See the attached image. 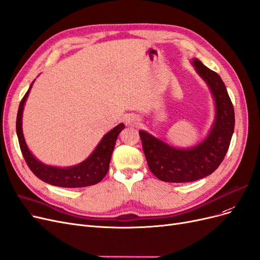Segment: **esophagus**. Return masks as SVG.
<instances>
[{
  "label": "esophagus",
  "instance_id": "34e87169",
  "mask_svg": "<svg viewBox=\"0 0 260 260\" xmlns=\"http://www.w3.org/2000/svg\"><path fill=\"white\" fill-rule=\"evenodd\" d=\"M125 124L132 127H138L140 124V118L136 114H128L125 116Z\"/></svg>",
  "mask_w": 260,
  "mask_h": 260
}]
</instances>
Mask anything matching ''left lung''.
<instances>
[{"mask_svg":"<svg viewBox=\"0 0 260 260\" xmlns=\"http://www.w3.org/2000/svg\"><path fill=\"white\" fill-rule=\"evenodd\" d=\"M211 90L215 120L207 136L190 148H176L139 131L142 149L152 174L166 182H190L211 175L227 153L234 131V110L221 78L197 58L191 61Z\"/></svg>","mask_w":260,"mask_h":260,"instance_id":"8db88e82","label":"left lung"}]
</instances>
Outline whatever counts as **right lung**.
Returning <instances> with one entry per match:
<instances>
[{
    "mask_svg": "<svg viewBox=\"0 0 260 260\" xmlns=\"http://www.w3.org/2000/svg\"><path fill=\"white\" fill-rule=\"evenodd\" d=\"M32 84L30 85L26 95L23 96L20 102L17 113V120H16V132H17L20 150L29 169L41 180L49 183V185L62 188L88 187L96 185L99 181H102L108 173L109 164H110L116 138H118L119 134L124 129L125 125L123 123H120L110 132H108L103 137V139L99 141V144L97 145L94 151L91 152V154L86 160L77 165L68 167H58L44 164L32 154L26 144L22 133V112Z\"/></svg>",
    "mask_w": 260,
    "mask_h": 260,
    "instance_id": "right-lung-1",
    "label": "right lung"
}]
</instances>
